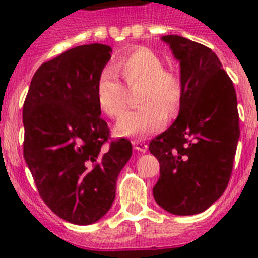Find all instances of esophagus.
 <instances>
[{"label": "esophagus", "instance_id": "34e87169", "mask_svg": "<svg viewBox=\"0 0 258 258\" xmlns=\"http://www.w3.org/2000/svg\"><path fill=\"white\" fill-rule=\"evenodd\" d=\"M132 144H133V146H135L136 150L142 152V153L148 150V145H146V142L142 141V140H133V141H132Z\"/></svg>", "mask_w": 258, "mask_h": 258}]
</instances>
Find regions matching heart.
I'll use <instances>...</instances> for the list:
<instances>
[{
	"instance_id": "b5f03b06",
	"label": "heart",
	"mask_w": 258,
	"mask_h": 258,
	"mask_svg": "<svg viewBox=\"0 0 258 258\" xmlns=\"http://www.w3.org/2000/svg\"><path fill=\"white\" fill-rule=\"evenodd\" d=\"M114 71L122 77L128 89L139 90L141 108L126 113L116 125V133L123 137L144 139L153 135L176 114L182 100V81L172 69H165L162 59L148 47H135L117 58ZM100 109L110 118H118L126 110L129 93L112 71L100 74L96 85Z\"/></svg>"
}]
</instances>
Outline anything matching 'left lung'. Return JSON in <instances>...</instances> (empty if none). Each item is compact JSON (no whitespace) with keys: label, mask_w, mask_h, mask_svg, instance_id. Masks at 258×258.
<instances>
[{"label":"left lung","mask_w":258,"mask_h":258,"mask_svg":"<svg viewBox=\"0 0 258 258\" xmlns=\"http://www.w3.org/2000/svg\"><path fill=\"white\" fill-rule=\"evenodd\" d=\"M180 59L178 117L149 144L160 162L156 203L169 213L204 212L225 191L240 137L233 82L212 49L180 36H164Z\"/></svg>","instance_id":"1"}]
</instances>
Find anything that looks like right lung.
<instances>
[{"label": "right lung", "mask_w": 258, "mask_h": 258, "mask_svg": "<svg viewBox=\"0 0 258 258\" xmlns=\"http://www.w3.org/2000/svg\"><path fill=\"white\" fill-rule=\"evenodd\" d=\"M112 47H72L34 73L24 102V157L41 199L77 225L110 209L116 181L132 156L126 139L112 140L101 118L96 85Z\"/></svg>", "instance_id": "right-lung-1"}]
</instances>
